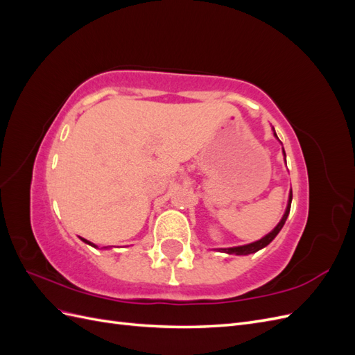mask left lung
Instances as JSON below:
<instances>
[{
    "label": "left lung",
    "mask_w": 355,
    "mask_h": 355,
    "mask_svg": "<svg viewBox=\"0 0 355 355\" xmlns=\"http://www.w3.org/2000/svg\"><path fill=\"white\" fill-rule=\"evenodd\" d=\"M274 136L277 137L275 132H274ZM283 153H284V149H283ZM284 157H286V154H284ZM292 197H293V196H292V189H290V194H288V202H287V207H286V211H284V214H283L282 220L278 222L277 227H275L270 234H266L263 239L257 240V241H254V243H250V244H245V245L230 247V249H218V250H219V252H223V253H228V254H250V253H256L257 250L263 249V247L270 244V243L277 237V234L282 231L283 225L286 223V219H287L288 213H290V206H292Z\"/></svg>",
    "instance_id": "left-lung-1"
}]
</instances>
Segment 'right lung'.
I'll return each mask as SVG.
<instances>
[{"instance_id":"right-lung-1","label":"right lung","mask_w":355,"mask_h":355,"mask_svg":"<svg viewBox=\"0 0 355 355\" xmlns=\"http://www.w3.org/2000/svg\"><path fill=\"white\" fill-rule=\"evenodd\" d=\"M81 239V237H80ZM84 243H87V244H90V245H93V247H96V249H98V245H96V244H93V243H90V241H87V240H85V239H81ZM103 249H108V247H103Z\"/></svg>"}]
</instances>
